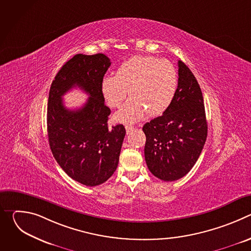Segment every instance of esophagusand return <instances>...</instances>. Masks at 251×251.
<instances>
[{
  "instance_id": "obj_1",
  "label": "esophagus",
  "mask_w": 251,
  "mask_h": 251,
  "mask_svg": "<svg viewBox=\"0 0 251 251\" xmlns=\"http://www.w3.org/2000/svg\"><path fill=\"white\" fill-rule=\"evenodd\" d=\"M125 128H126V132H127V134H130V133L134 130V127H133V126H131V125H127Z\"/></svg>"
}]
</instances>
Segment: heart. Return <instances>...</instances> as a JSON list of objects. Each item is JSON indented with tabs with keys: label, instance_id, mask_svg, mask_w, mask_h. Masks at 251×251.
I'll return each mask as SVG.
<instances>
[{
	"label": "heart",
	"instance_id": "1",
	"mask_svg": "<svg viewBox=\"0 0 251 251\" xmlns=\"http://www.w3.org/2000/svg\"><path fill=\"white\" fill-rule=\"evenodd\" d=\"M177 87L175 66L167 59L150 55H136L124 61L115 75H105L101 81V93L109 107H118L131 98L114 115L122 123H134L147 113L157 116L171 105Z\"/></svg>",
	"mask_w": 251,
	"mask_h": 251
}]
</instances>
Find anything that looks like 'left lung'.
<instances>
[{
    "mask_svg": "<svg viewBox=\"0 0 251 251\" xmlns=\"http://www.w3.org/2000/svg\"><path fill=\"white\" fill-rule=\"evenodd\" d=\"M177 66V88L171 105L163 115L143 126L148 169L166 182L176 181L191 171L207 136L201 87L183 61L178 60Z\"/></svg>",
    "mask_w": 251,
    "mask_h": 251,
    "instance_id": "left-lung-1",
    "label": "left lung"
}]
</instances>
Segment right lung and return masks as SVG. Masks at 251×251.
Instances as JSON below:
<instances>
[{
  "mask_svg": "<svg viewBox=\"0 0 251 251\" xmlns=\"http://www.w3.org/2000/svg\"><path fill=\"white\" fill-rule=\"evenodd\" d=\"M110 59L103 53L75 54L60 68L51 83L48 104V135L52 155L75 181L87 187L103 184L116 171L126 130L108 127L111 111L104 103L101 81ZM79 87L89 95L79 110L69 111L62 96Z\"/></svg>",
  "mask_w": 251,
  "mask_h": 251,
  "instance_id": "right-lung-1",
  "label": "right lung"
}]
</instances>
